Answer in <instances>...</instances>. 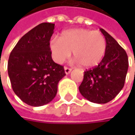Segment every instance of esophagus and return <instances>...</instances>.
Instances as JSON below:
<instances>
[{
	"label": "esophagus",
	"mask_w": 135,
	"mask_h": 135,
	"mask_svg": "<svg viewBox=\"0 0 135 135\" xmlns=\"http://www.w3.org/2000/svg\"><path fill=\"white\" fill-rule=\"evenodd\" d=\"M70 71H71V68H68V67H65V72L66 74H70Z\"/></svg>",
	"instance_id": "34e87169"
}]
</instances>
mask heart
<instances>
[{
  "mask_svg": "<svg viewBox=\"0 0 135 135\" xmlns=\"http://www.w3.org/2000/svg\"><path fill=\"white\" fill-rule=\"evenodd\" d=\"M49 47L57 63L64 62L73 51L74 58L82 66L91 68L103 59L107 45L105 37L99 31L75 28L63 32L60 38H52Z\"/></svg>",
  "mask_w": 135,
  "mask_h": 135,
  "instance_id": "heart-1",
  "label": "heart"
}]
</instances>
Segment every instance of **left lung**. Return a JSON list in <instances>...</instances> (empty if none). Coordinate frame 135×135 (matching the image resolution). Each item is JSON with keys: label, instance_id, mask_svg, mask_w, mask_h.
Listing matches in <instances>:
<instances>
[{"label": "left lung", "instance_id": "obj_1", "mask_svg": "<svg viewBox=\"0 0 135 135\" xmlns=\"http://www.w3.org/2000/svg\"><path fill=\"white\" fill-rule=\"evenodd\" d=\"M100 31L106 40L105 54L99 65L84 71L79 90L91 102L105 104L113 100L123 88L128 59L126 52L117 40L103 28Z\"/></svg>", "mask_w": 135, "mask_h": 135}]
</instances>
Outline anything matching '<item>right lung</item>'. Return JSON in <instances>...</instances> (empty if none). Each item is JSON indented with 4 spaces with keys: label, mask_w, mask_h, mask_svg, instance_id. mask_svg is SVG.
<instances>
[{
    "label": "right lung",
    "mask_w": 135,
    "mask_h": 135,
    "mask_svg": "<svg viewBox=\"0 0 135 135\" xmlns=\"http://www.w3.org/2000/svg\"><path fill=\"white\" fill-rule=\"evenodd\" d=\"M55 24L44 22L25 34L9 57L8 75L13 91L30 106L49 103L57 94L64 67L52 59L49 41Z\"/></svg>",
    "instance_id": "add662e5"
}]
</instances>
